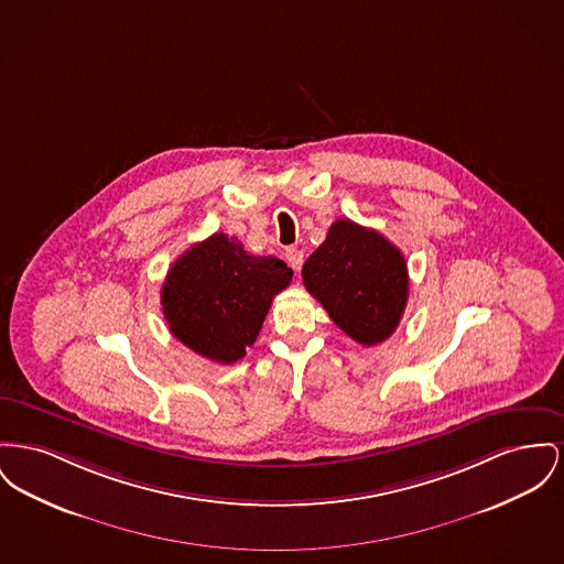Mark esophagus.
Returning <instances> with one entry per match:
<instances>
[{"mask_svg": "<svg viewBox=\"0 0 564 564\" xmlns=\"http://www.w3.org/2000/svg\"><path fill=\"white\" fill-rule=\"evenodd\" d=\"M285 260H288V264L299 272L302 264H304V253L300 249H288L285 251Z\"/></svg>", "mask_w": 564, "mask_h": 564, "instance_id": "34e87169", "label": "esophagus"}]
</instances>
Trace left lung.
Listing matches in <instances>:
<instances>
[{"label":"left lung","mask_w":564,"mask_h":564,"mask_svg":"<svg viewBox=\"0 0 564 564\" xmlns=\"http://www.w3.org/2000/svg\"><path fill=\"white\" fill-rule=\"evenodd\" d=\"M302 281L332 322L366 347L394 334L409 299L400 249L349 219L332 224L326 240L302 265Z\"/></svg>","instance_id":"1"}]
</instances>
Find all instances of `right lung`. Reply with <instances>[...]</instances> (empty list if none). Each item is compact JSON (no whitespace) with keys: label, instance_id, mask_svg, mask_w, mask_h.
I'll return each instance as SVG.
<instances>
[{"label":"right lung","instance_id":"add662e5","mask_svg":"<svg viewBox=\"0 0 564 564\" xmlns=\"http://www.w3.org/2000/svg\"><path fill=\"white\" fill-rule=\"evenodd\" d=\"M292 274L283 260L251 256L238 238L213 234L167 270L162 311L170 332L199 356L234 365L256 343Z\"/></svg>","mask_w":564,"mask_h":564}]
</instances>
